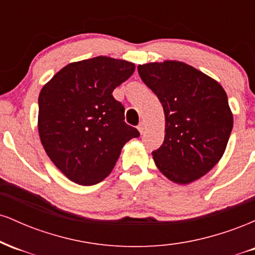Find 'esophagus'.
<instances>
[{"mask_svg": "<svg viewBox=\"0 0 255 255\" xmlns=\"http://www.w3.org/2000/svg\"><path fill=\"white\" fill-rule=\"evenodd\" d=\"M145 129H146V126H145L144 122H141V124L137 126V130H139L140 134H144Z\"/></svg>", "mask_w": 255, "mask_h": 255, "instance_id": "esophagus-1", "label": "esophagus"}]
</instances>
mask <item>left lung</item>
Returning <instances> with one entry per match:
<instances>
[{
	"label": "left lung",
	"mask_w": 255,
	"mask_h": 255,
	"mask_svg": "<svg viewBox=\"0 0 255 255\" xmlns=\"http://www.w3.org/2000/svg\"><path fill=\"white\" fill-rule=\"evenodd\" d=\"M140 78L163 105L165 135L152 152L157 168L177 184L206 175L223 157L234 118L222 85L181 61L137 66Z\"/></svg>",
	"instance_id": "1"
}]
</instances>
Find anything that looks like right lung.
<instances>
[{
  "label": "right lung",
  "instance_id": "obj_1",
  "mask_svg": "<svg viewBox=\"0 0 255 255\" xmlns=\"http://www.w3.org/2000/svg\"><path fill=\"white\" fill-rule=\"evenodd\" d=\"M135 71L125 60L97 56L64 66L38 97V133L46 154L80 186L110 175L127 141L139 131L125 122L113 91Z\"/></svg>",
  "mask_w": 255,
  "mask_h": 255
}]
</instances>
